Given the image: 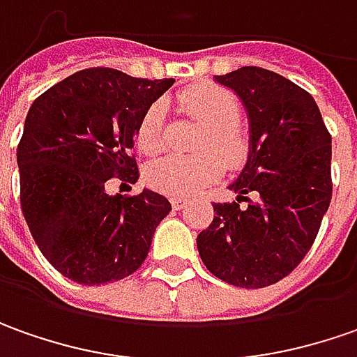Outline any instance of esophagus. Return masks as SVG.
<instances>
[{"mask_svg":"<svg viewBox=\"0 0 357 357\" xmlns=\"http://www.w3.org/2000/svg\"><path fill=\"white\" fill-rule=\"evenodd\" d=\"M188 205V199H183V197H172V207L179 211V209H183Z\"/></svg>","mask_w":357,"mask_h":357,"instance_id":"1","label":"esophagus"}]
</instances>
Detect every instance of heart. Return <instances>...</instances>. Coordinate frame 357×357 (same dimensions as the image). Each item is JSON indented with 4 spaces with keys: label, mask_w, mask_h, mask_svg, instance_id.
<instances>
[{
    "label": "heart",
    "mask_w": 357,
    "mask_h": 357,
    "mask_svg": "<svg viewBox=\"0 0 357 357\" xmlns=\"http://www.w3.org/2000/svg\"><path fill=\"white\" fill-rule=\"evenodd\" d=\"M181 108L205 124L197 148L211 150L195 155L169 154L154 160L146 179L154 190L174 197H191L223 174V162L239 167L249 158V136L239 126L241 105L237 96L217 84H203L179 96ZM164 102H154L142 114L136 128V146L144 154H155L164 146ZM217 151L220 157L213 155Z\"/></svg>",
    "instance_id": "b5f03b06"
}]
</instances>
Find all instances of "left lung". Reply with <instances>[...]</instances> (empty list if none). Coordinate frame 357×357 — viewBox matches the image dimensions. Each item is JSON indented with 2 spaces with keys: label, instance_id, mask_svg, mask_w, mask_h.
<instances>
[{
  "label": "left lung",
  "instance_id": "obj_1",
  "mask_svg": "<svg viewBox=\"0 0 357 357\" xmlns=\"http://www.w3.org/2000/svg\"><path fill=\"white\" fill-rule=\"evenodd\" d=\"M215 82L249 120V158L229 185L248 207L215 203L197 251L217 278L263 289L290 275L318 235L332 197V136L312 96L273 70L243 67Z\"/></svg>",
  "mask_w": 357,
  "mask_h": 357
}]
</instances>
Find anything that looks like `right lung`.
I'll use <instances>...</instances> for the list:
<instances>
[{
  "label": "right lung",
  "mask_w": 357,
  "mask_h": 357,
  "mask_svg": "<svg viewBox=\"0 0 357 357\" xmlns=\"http://www.w3.org/2000/svg\"><path fill=\"white\" fill-rule=\"evenodd\" d=\"M174 82L86 68L56 82L27 112L17 146L21 211L45 259L79 284L138 271L172 211L155 191L110 195L106 181H138L130 155L138 122Z\"/></svg>",
  "instance_id": "add662e5"
}]
</instances>
